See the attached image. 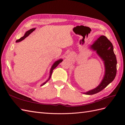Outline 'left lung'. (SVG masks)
Here are the masks:
<instances>
[{
    "label": "left lung",
    "instance_id": "1",
    "mask_svg": "<svg viewBox=\"0 0 125 125\" xmlns=\"http://www.w3.org/2000/svg\"><path fill=\"white\" fill-rule=\"evenodd\" d=\"M90 48L103 60L105 67V73L100 84L95 88L82 93L86 95H93L101 91L115 79L117 71V60L112 43L106 36L102 35L99 37Z\"/></svg>",
    "mask_w": 125,
    "mask_h": 125
}]
</instances>
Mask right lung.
<instances>
[{
    "label": "right lung",
    "instance_id": "1",
    "mask_svg": "<svg viewBox=\"0 0 125 125\" xmlns=\"http://www.w3.org/2000/svg\"><path fill=\"white\" fill-rule=\"evenodd\" d=\"M35 29H36V28H33V29H30V30H29V31H26V32H25V33L24 34V36H23V37H21V38H20V39H19V40H18L17 41H16V42H17V43L20 42H21V41H22V40H23L24 39H25V38H26V37H28V36L30 34H31V33H32L34 31V30H35ZM62 60H62V59H59V60H56V61L55 62H54L53 64H52V67H51V69H50V76H49V77H48L47 80L46 81H45V82H44V83H43L41 85V86L44 85L45 84H46V83H47L49 80H50V79H51V76H52V71H53V70L55 68H56L57 66L59 65V64L60 62H62Z\"/></svg>",
    "mask_w": 125,
    "mask_h": 125
}]
</instances>
